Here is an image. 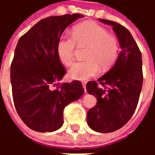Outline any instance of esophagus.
I'll return each instance as SVG.
<instances>
[{"label": "esophagus", "instance_id": "obj_1", "mask_svg": "<svg viewBox=\"0 0 155 155\" xmlns=\"http://www.w3.org/2000/svg\"><path fill=\"white\" fill-rule=\"evenodd\" d=\"M82 85H83V87H84V91H86V83H85V82H83V83H82Z\"/></svg>", "mask_w": 155, "mask_h": 155}]
</instances>
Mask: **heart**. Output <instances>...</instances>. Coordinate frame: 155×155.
Segmentation results:
<instances>
[{"label":"heart","mask_w":155,"mask_h":155,"mask_svg":"<svg viewBox=\"0 0 155 155\" xmlns=\"http://www.w3.org/2000/svg\"><path fill=\"white\" fill-rule=\"evenodd\" d=\"M87 47L85 59L78 61L69 70L70 77L85 81L99 73L100 68L109 70L114 64L119 53V41L107 30L94 22H84L73 28L72 35H62L56 44L60 61L69 66L73 62L76 46Z\"/></svg>","instance_id":"b5f03b06"}]
</instances>
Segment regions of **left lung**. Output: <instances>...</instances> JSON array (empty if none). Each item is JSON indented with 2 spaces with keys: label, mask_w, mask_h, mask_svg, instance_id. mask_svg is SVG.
Instances as JSON below:
<instances>
[{
  "label": "left lung",
  "mask_w": 155,
  "mask_h": 155,
  "mask_svg": "<svg viewBox=\"0 0 155 155\" xmlns=\"http://www.w3.org/2000/svg\"><path fill=\"white\" fill-rule=\"evenodd\" d=\"M99 21L113 27L121 52L112 69L86 84L88 93L97 98L96 105L88 111L87 122L94 131L110 133L123 127L136 110L143 84L142 55L128 29L115 21Z\"/></svg>",
  "instance_id": "left-lung-1"
}]
</instances>
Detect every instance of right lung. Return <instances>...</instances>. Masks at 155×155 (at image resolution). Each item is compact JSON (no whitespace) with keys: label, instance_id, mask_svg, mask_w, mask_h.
I'll use <instances>...</instances> for the list:
<instances>
[{"label":"right lung","instance_id":"right-lung-1","mask_svg":"<svg viewBox=\"0 0 155 155\" xmlns=\"http://www.w3.org/2000/svg\"><path fill=\"white\" fill-rule=\"evenodd\" d=\"M81 17L66 14L42 19L15 47L11 65L13 101L22 121L35 131L60 129L64 107L84 94L81 81L56 84L66 73L56 53L57 41L68 25Z\"/></svg>","mask_w":155,"mask_h":155}]
</instances>
